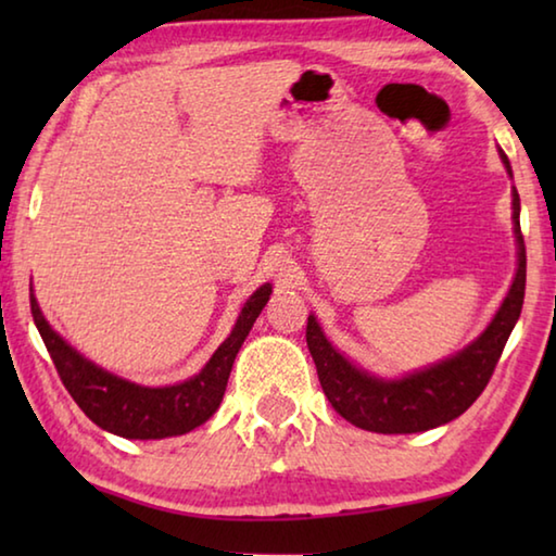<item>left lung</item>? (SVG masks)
Instances as JSON below:
<instances>
[{
	"mask_svg": "<svg viewBox=\"0 0 556 556\" xmlns=\"http://www.w3.org/2000/svg\"><path fill=\"white\" fill-rule=\"evenodd\" d=\"M507 174L510 162L501 152ZM513 223L517 238V271L503 306L485 331L464 351L402 380H382L365 372L328 343L316 316H308L306 343L318 380L331 407L351 425L378 434H414L446 425L464 414L485 390L503 348L520 318L525 301L527 255L520 230V195L513 188Z\"/></svg>",
	"mask_w": 556,
	"mask_h": 556,
	"instance_id": "1",
	"label": "left lung"
}]
</instances>
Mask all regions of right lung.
Listing matches in <instances>:
<instances>
[{"mask_svg":"<svg viewBox=\"0 0 556 556\" xmlns=\"http://www.w3.org/2000/svg\"><path fill=\"white\" fill-rule=\"evenodd\" d=\"M269 294L271 285H262L242 306L232 333L220 343L205 368L191 380L168 384V388H144V384L122 380L117 375L98 368L53 331L34 294L31 316L46 348H49L61 382L71 392L75 404L86 412V417L96 421L100 429L125 439H166L201 427L220 407L235 355L265 308Z\"/></svg>","mask_w":556,"mask_h":556,"instance_id":"add662e5","label":"right lung"}]
</instances>
